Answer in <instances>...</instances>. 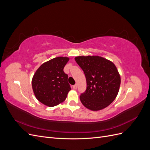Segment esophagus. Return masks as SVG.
<instances>
[{
  "label": "esophagus",
  "instance_id": "34e87169",
  "mask_svg": "<svg viewBox=\"0 0 150 150\" xmlns=\"http://www.w3.org/2000/svg\"><path fill=\"white\" fill-rule=\"evenodd\" d=\"M77 87H78V86H77V84H74V85L73 86V87H72V88H73L74 89H77Z\"/></svg>",
  "mask_w": 150,
  "mask_h": 150
}]
</instances>
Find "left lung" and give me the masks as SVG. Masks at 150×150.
<instances>
[{
    "mask_svg": "<svg viewBox=\"0 0 150 150\" xmlns=\"http://www.w3.org/2000/svg\"><path fill=\"white\" fill-rule=\"evenodd\" d=\"M75 61L84 71L87 83L86 91L80 96L81 103L92 111L108 106L116 98L121 84L114 63L98 56H78Z\"/></svg>",
    "mask_w": 150,
    "mask_h": 150,
    "instance_id": "1",
    "label": "left lung"
}]
</instances>
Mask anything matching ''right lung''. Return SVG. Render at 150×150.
<instances>
[{"label":"right lung","mask_w":150,"mask_h":150,"mask_svg":"<svg viewBox=\"0 0 150 150\" xmlns=\"http://www.w3.org/2000/svg\"><path fill=\"white\" fill-rule=\"evenodd\" d=\"M69 58L57 57L40 66L32 80L35 98L44 105L53 107L64 101L71 89L68 76L63 71Z\"/></svg>","instance_id":"1"}]
</instances>
